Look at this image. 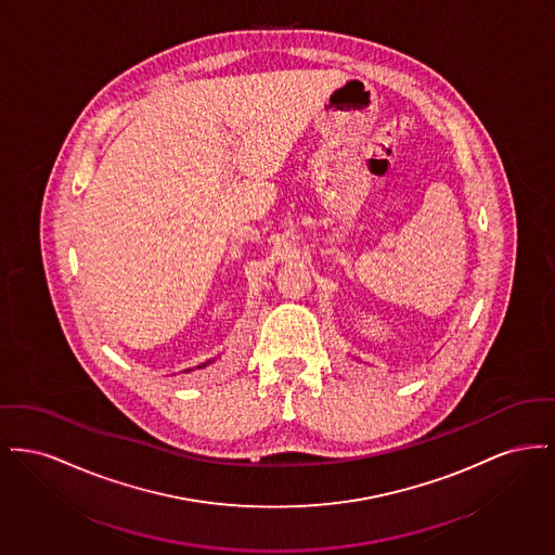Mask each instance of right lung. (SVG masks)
Wrapping results in <instances>:
<instances>
[{"label": "right lung", "instance_id": "right-lung-1", "mask_svg": "<svg viewBox=\"0 0 555 555\" xmlns=\"http://www.w3.org/2000/svg\"><path fill=\"white\" fill-rule=\"evenodd\" d=\"M209 362H211V360H209ZM209 362H203V364H198V366H196V369H203V366H207V364H209ZM184 373H189V371H184Z\"/></svg>", "mask_w": 555, "mask_h": 555}]
</instances>
